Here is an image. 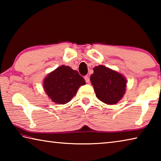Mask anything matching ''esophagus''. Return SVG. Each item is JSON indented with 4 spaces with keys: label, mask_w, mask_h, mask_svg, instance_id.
Returning <instances> with one entry per match:
<instances>
[{
    "label": "esophagus",
    "mask_w": 161,
    "mask_h": 161,
    "mask_svg": "<svg viewBox=\"0 0 161 161\" xmlns=\"http://www.w3.org/2000/svg\"><path fill=\"white\" fill-rule=\"evenodd\" d=\"M84 80H85V81L86 83H89V81H90V80H89V77L88 76H85V77H84Z\"/></svg>",
    "instance_id": "obj_1"
}]
</instances>
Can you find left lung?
<instances>
[{
  "label": "left lung",
  "mask_w": 161,
  "mask_h": 161,
  "mask_svg": "<svg viewBox=\"0 0 161 161\" xmlns=\"http://www.w3.org/2000/svg\"><path fill=\"white\" fill-rule=\"evenodd\" d=\"M90 80L96 97L107 104L113 105L119 102L126 92V78L120 73L103 65L94 68Z\"/></svg>",
  "instance_id": "left-lung-1"
}]
</instances>
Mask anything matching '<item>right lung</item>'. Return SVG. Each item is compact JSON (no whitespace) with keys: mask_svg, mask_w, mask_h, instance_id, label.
I'll use <instances>...</instances> for the list:
<instances>
[{"mask_svg":"<svg viewBox=\"0 0 161 161\" xmlns=\"http://www.w3.org/2000/svg\"><path fill=\"white\" fill-rule=\"evenodd\" d=\"M86 84L84 79L69 66H62L44 79L43 87L53 102L65 104L77 94L80 86Z\"/></svg>","mask_w":161,"mask_h":161,"instance_id":"add662e5","label":"right lung"}]
</instances>
